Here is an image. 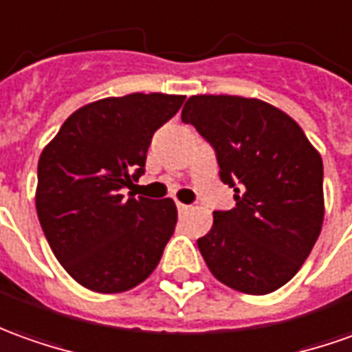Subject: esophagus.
<instances>
[{
	"label": "esophagus",
	"instance_id": "obj_1",
	"mask_svg": "<svg viewBox=\"0 0 352 352\" xmlns=\"http://www.w3.org/2000/svg\"><path fill=\"white\" fill-rule=\"evenodd\" d=\"M176 207H178V212H180V214H186V212L190 210V205H184V203H178Z\"/></svg>",
	"mask_w": 352,
	"mask_h": 352
}]
</instances>
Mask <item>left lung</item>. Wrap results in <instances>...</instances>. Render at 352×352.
Returning a JSON list of instances; mask_svg holds the SVG:
<instances>
[{
  "mask_svg": "<svg viewBox=\"0 0 352 352\" xmlns=\"http://www.w3.org/2000/svg\"><path fill=\"white\" fill-rule=\"evenodd\" d=\"M182 120L217 151L236 207L217 210L197 239L208 270L228 287L266 295L292 280L324 224L322 157L278 107L239 96H191Z\"/></svg>",
  "mask_w": 352,
  "mask_h": 352,
  "instance_id": "1",
  "label": "left lung"
}]
</instances>
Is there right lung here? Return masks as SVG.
Instances as JSON below:
<instances>
[{
	"label": "right lung",
	"instance_id": "obj_1",
	"mask_svg": "<svg viewBox=\"0 0 352 352\" xmlns=\"http://www.w3.org/2000/svg\"><path fill=\"white\" fill-rule=\"evenodd\" d=\"M186 96L130 94L80 107L43 147L36 210L60 266L80 285L122 293L147 280L174 234L170 197H124L145 170L153 134Z\"/></svg>",
	"mask_w": 352,
	"mask_h": 352
}]
</instances>
